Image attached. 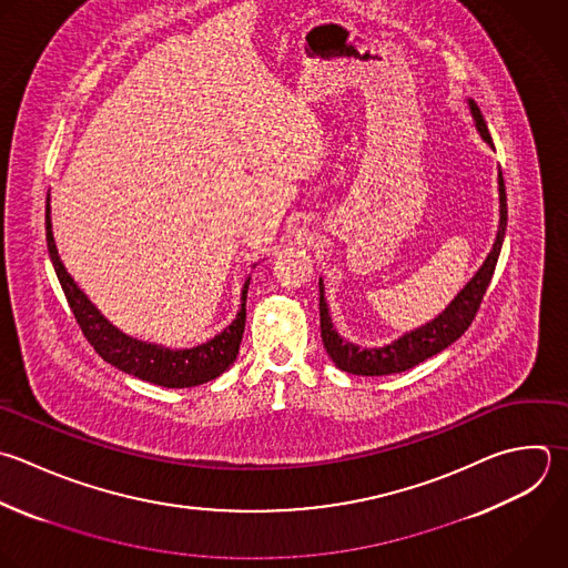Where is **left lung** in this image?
Listing matches in <instances>:
<instances>
[{"label": "left lung", "mask_w": 568, "mask_h": 568, "mask_svg": "<svg viewBox=\"0 0 568 568\" xmlns=\"http://www.w3.org/2000/svg\"><path fill=\"white\" fill-rule=\"evenodd\" d=\"M466 104H468V113L473 118L477 135L495 151L479 106L470 98L466 100ZM497 195H499V224H497L495 242H493L486 260L481 262V266L457 291V295L446 304V308L442 313H437L433 320L424 322L422 326L406 331L404 335H399L397 339H393L388 344L359 346V344L344 339L337 333V328H333L331 311H328V304L324 297V280L320 277L322 342H324L328 357L333 359V364L339 371H346L353 375H366V377L402 373V371H408V368L417 366L419 362L437 355L439 351H444L457 337L464 335V331L470 326V322L481 304V297L490 284V277H493V271H495V264H497V257L501 251L504 233H506V189H504V178H501L499 169H497Z\"/></svg>", "instance_id": "obj_1"}]
</instances>
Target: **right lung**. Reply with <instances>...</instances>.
Wrapping results in <instances>:
<instances>
[{
    "instance_id": "right-lung-1",
    "label": "right lung",
    "mask_w": 568,
    "mask_h": 568,
    "mask_svg": "<svg viewBox=\"0 0 568 568\" xmlns=\"http://www.w3.org/2000/svg\"><path fill=\"white\" fill-rule=\"evenodd\" d=\"M47 242H49V255H51L53 268L58 273L62 291L71 304V311L82 333L93 344V348L102 355V359L113 364L118 371L158 386H166V388H191L220 377L237 359L244 326H246V293H248L251 275L242 286L240 311L224 331H220L215 337L191 348H169L164 344L142 342L138 337L122 333L115 324H111L102 315V311L78 286V282L71 277V273L62 264L55 240H53L51 193L47 200ZM257 264H253V268Z\"/></svg>"
}]
</instances>
